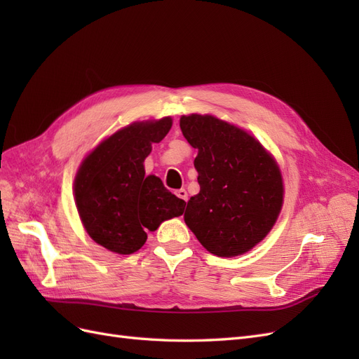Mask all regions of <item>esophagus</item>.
Here are the masks:
<instances>
[{
	"mask_svg": "<svg viewBox=\"0 0 359 359\" xmlns=\"http://www.w3.org/2000/svg\"><path fill=\"white\" fill-rule=\"evenodd\" d=\"M175 194L177 196L181 199V201H184V202H187V199H189V196H187V191L184 190V189H180V190H177L175 191Z\"/></svg>",
	"mask_w": 359,
	"mask_h": 359,
	"instance_id": "esophagus-1",
	"label": "esophagus"
}]
</instances>
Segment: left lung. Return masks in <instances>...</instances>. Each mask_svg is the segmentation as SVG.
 <instances>
[{
  "label": "left lung",
  "mask_w": 359,
  "mask_h": 359,
  "mask_svg": "<svg viewBox=\"0 0 359 359\" xmlns=\"http://www.w3.org/2000/svg\"><path fill=\"white\" fill-rule=\"evenodd\" d=\"M180 127L198 149L201 186L187 202L186 224L215 256L248 252L271 231L283 203L277 163L253 136L211 115L181 116Z\"/></svg>",
  "instance_id": "obj_1"
}]
</instances>
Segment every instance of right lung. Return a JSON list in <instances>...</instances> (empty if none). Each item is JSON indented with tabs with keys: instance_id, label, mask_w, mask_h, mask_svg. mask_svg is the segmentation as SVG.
<instances>
[{
	"instance_id": "obj_1",
	"label": "right lung",
	"mask_w": 359,
	"mask_h": 359,
	"mask_svg": "<svg viewBox=\"0 0 359 359\" xmlns=\"http://www.w3.org/2000/svg\"><path fill=\"white\" fill-rule=\"evenodd\" d=\"M170 127L169 116L124 127L97 147L76 175V206L85 229L114 253L137 252L147 241V231L184 212L186 202L160 178L145 177L144 169L151 145L160 142Z\"/></svg>"
}]
</instances>
